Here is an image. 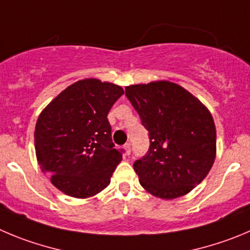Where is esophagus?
I'll return each instance as SVG.
<instances>
[{"instance_id":"34e87169","label":"esophagus","mask_w":250,"mask_h":250,"mask_svg":"<svg viewBox=\"0 0 250 250\" xmlns=\"http://www.w3.org/2000/svg\"><path fill=\"white\" fill-rule=\"evenodd\" d=\"M125 155H129L130 154V144L129 143L125 144Z\"/></svg>"}]
</instances>
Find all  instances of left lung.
<instances>
[{
    "label": "left lung",
    "mask_w": 250,
    "mask_h": 250,
    "mask_svg": "<svg viewBox=\"0 0 250 250\" xmlns=\"http://www.w3.org/2000/svg\"><path fill=\"white\" fill-rule=\"evenodd\" d=\"M125 96L150 142L146 155L133 164L141 185L167 200L190 192L216 157V127L208 109L169 81L127 86Z\"/></svg>",
    "instance_id": "left-lung-1"
}]
</instances>
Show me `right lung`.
Returning <instances> with one entry per match:
<instances>
[{"instance_id": "1", "label": "right lung", "mask_w": 250, "mask_h": 250, "mask_svg": "<svg viewBox=\"0 0 250 250\" xmlns=\"http://www.w3.org/2000/svg\"><path fill=\"white\" fill-rule=\"evenodd\" d=\"M125 91L96 79L78 81L39 116L34 132L42 170L66 195L86 199L106 188L122 160L107 114Z\"/></svg>"}]
</instances>
